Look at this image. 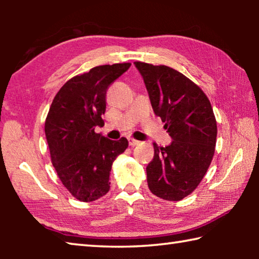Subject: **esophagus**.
I'll list each match as a JSON object with an SVG mask.
<instances>
[{"instance_id": "1", "label": "esophagus", "mask_w": 259, "mask_h": 259, "mask_svg": "<svg viewBox=\"0 0 259 259\" xmlns=\"http://www.w3.org/2000/svg\"><path fill=\"white\" fill-rule=\"evenodd\" d=\"M128 140H129V145L131 147H135V146H137V145H139V144H140V142H138V140H136L134 138H129Z\"/></svg>"}]
</instances>
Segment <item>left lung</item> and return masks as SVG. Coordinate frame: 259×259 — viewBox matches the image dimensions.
<instances>
[{"mask_svg":"<svg viewBox=\"0 0 259 259\" xmlns=\"http://www.w3.org/2000/svg\"><path fill=\"white\" fill-rule=\"evenodd\" d=\"M150 96L153 111L172 138L169 146L154 145L146 166L150 191L179 201L190 195L211 163L217 123L209 99L200 87L171 67L135 61Z\"/></svg>","mask_w":259,"mask_h":259,"instance_id":"obj_1","label":"left lung"}]
</instances>
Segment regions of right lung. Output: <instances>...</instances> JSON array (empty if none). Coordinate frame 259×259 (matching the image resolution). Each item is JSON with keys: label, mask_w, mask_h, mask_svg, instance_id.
I'll use <instances>...</instances> for the list:
<instances>
[{"label": "right lung", "mask_w": 259, "mask_h": 259, "mask_svg": "<svg viewBox=\"0 0 259 259\" xmlns=\"http://www.w3.org/2000/svg\"><path fill=\"white\" fill-rule=\"evenodd\" d=\"M130 63L103 65L68 80L55 96L45 131L51 162L74 198L98 200L109 191V172L129 143L95 133L103 125L108 87L126 72Z\"/></svg>", "instance_id": "obj_1"}]
</instances>
